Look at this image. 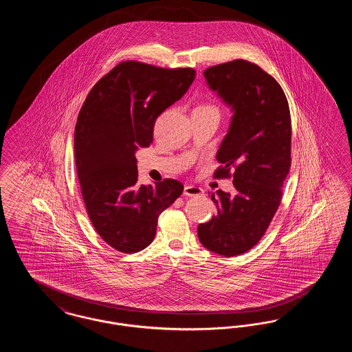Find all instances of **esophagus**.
<instances>
[{"label":"esophagus","instance_id":"34e87169","mask_svg":"<svg viewBox=\"0 0 352 352\" xmlns=\"http://www.w3.org/2000/svg\"><path fill=\"white\" fill-rule=\"evenodd\" d=\"M184 194L186 197H201L203 195V188L198 186L187 184V186H184Z\"/></svg>","mask_w":352,"mask_h":352}]
</instances>
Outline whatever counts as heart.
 I'll return each mask as SVG.
<instances>
[{"label": "heart", "instance_id": "1", "mask_svg": "<svg viewBox=\"0 0 352 352\" xmlns=\"http://www.w3.org/2000/svg\"><path fill=\"white\" fill-rule=\"evenodd\" d=\"M198 108H201V109H210V111H218V109H217V107H214V105H210V104L201 105V107H198Z\"/></svg>", "mask_w": 352, "mask_h": 352}]
</instances>
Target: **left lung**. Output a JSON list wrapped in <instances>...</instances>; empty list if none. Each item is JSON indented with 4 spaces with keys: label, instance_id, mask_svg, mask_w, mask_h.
<instances>
[{
    "label": "left lung",
    "instance_id": "obj_1",
    "mask_svg": "<svg viewBox=\"0 0 352 352\" xmlns=\"http://www.w3.org/2000/svg\"><path fill=\"white\" fill-rule=\"evenodd\" d=\"M203 75L232 112L215 177L232 170L234 191L211 195L218 214L198 226V237L208 251L231 257L258 243L280 206L290 168V111L280 84L251 62L237 59Z\"/></svg>",
    "mask_w": 352,
    "mask_h": 352
}]
</instances>
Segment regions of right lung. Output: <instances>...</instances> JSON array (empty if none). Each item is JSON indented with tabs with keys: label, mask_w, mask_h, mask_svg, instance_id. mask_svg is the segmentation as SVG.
Returning a JSON list of instances; mask_svg holds the SVG:
<instances>
[{
	"label": "right lung",
	"mask_w": 352,
	"mask_h": 352,
	"mask_svg": "<svg viewBox=\"0 0 352 352\" xmlns=\"http://www.w3.org/2000/svg\"><path fill=\"white\" fill-rule=\"evenodd\" d=\"M194 79L192 68L122 62L84 101L74 137L78 178L95 230L118 251L146 248L158 217L184 191L175 179L138 186L135 151L151 145L155 120Z\"/></svg>",
	"instance_id": "1"
}]
</instances>
